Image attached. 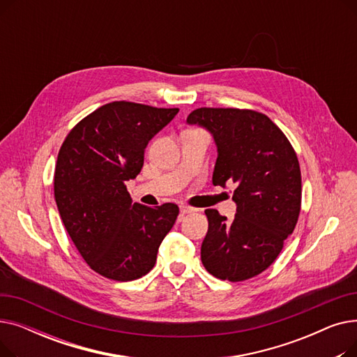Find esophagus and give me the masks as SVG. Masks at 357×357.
<instances>
[{
	"label": "esophagus",
	"mask_w": 357,
	"mask_h": 357,
	"mask_svg": "<svg viewBox=\"0 0 357 357\" xmlns=\"http://www.w3.org/2000/svg\"><path fill=\"white\" fill-rule=\"evenodd\" d=\"M197 208L194 207H190V205H181V214L185 215V214H190V213H195Z\"/></svg>",
	"instance_id": "1"
}]
</instances>
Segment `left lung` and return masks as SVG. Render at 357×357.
I'll list each match as a JSON object with an SVG mask.
<instances>
[{
    "label": "left lung",
    "mask_w": 357,
    "mask_h": 357,
    "mask_svg": "<svg viewBox=\"0 0 357 357\" xmlns=\"http://www.w3.org/2000/svg\"><path fill=\"white\" fill-rule=\"evenodd\" d=\"M188 124L207 128L217 144L213 183H236L233 221L205 210L208 231L204 268L240 282L266 271L292 234L301 211V171L289 140L268 116L253 109H194Z\"/></svg>",
    "instance_id": "8db88e82"
}]
</instances>
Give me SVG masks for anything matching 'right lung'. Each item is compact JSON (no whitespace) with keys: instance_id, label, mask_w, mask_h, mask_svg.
<instances>
[{"instance_id":"obj_1","label":"right lung","mask_w":357,"mask_h":357,"mask_svg":"<svg viewBox=\"0 0 357 357\" xmlns=\"http://www.w3.org/2000/svg\"><path fill=\"white\" fill-rule=\"evenodd\" d=\"M178 108L114 101L66 136L54 169V199L73 245L97 273L135 280L152 271L179 208L131 202L126 182L143 167L144 149Z\"/></svg>"}]
</instances>
